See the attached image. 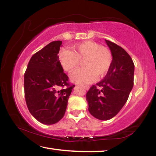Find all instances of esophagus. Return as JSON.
Instances as JSON below:
<instances>
[{
	"mask_svg": "<svg viewBox=\"0 0 156 156\" xmlns=\"http://www.w3.org/2000/svg\"><path fill=\"white\" fill-rule=\"evenodd\" d=\"M84 88H85L86 90H89V86H88V85L84 86Z\"/></svg>",
	"mask_w": 156,
	"mask_h": 156,
	"instance_id": "esophagus-1",
	"label": "esophagus"
}]
</instances>
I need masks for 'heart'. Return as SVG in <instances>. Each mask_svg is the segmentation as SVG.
Segmentation results:
<instances>
[{"label":"heart","instance_id":"heart-1","mask_svg":"<svg viewBox=\"0 0 156 156\" xmlns=\"http://www.w3.org/2000/svg\"><path fill=\"white\" fill-rule=\"evenodd\" d=\"M72 51L63 49L59 54V60L63 69L72 72L83 61L84 68L79 69L71 75L73 83L88 84L102 76L109 69L112 62V53L107 47L100 46L94 41H85L74 44Z\"/></svg>","mask_w":156,"mask_h":156}]
</instances>
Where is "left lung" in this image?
I'll list each match as a JSON object with an SVG mask.
<instances>
[{"instance_id":"1","label":"left lung","mask_w":156,"mask_h":156,"mask_svg":"<svg viewBox=\"0 0 156 156\" xmlns=\"http://www.w3.org/2000/svg\"><path fill=\"white\" fill-rule=\"evenodd\" d=\"M112 62L104 79L92 85L86 95L89 112L97 119L107 120L118 114L133 86L134 64L131 56L118 44L105 40Z\"/></svg>"}]
</instances>
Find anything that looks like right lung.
<instances>
[{
    "mask_svg": "<svg viewBox=\"0 0 156 156\" xmlns=\"http://www.w3.org/2000/svg\"><path fill=\"white\" fill-rule=\"evenodd\" d=\"M62 41H53L31 56L24 76L26 103L36 119L54 125L65 115L75 85L63 72L59 53Z\"/></svg>",
    "mask_w": 156,
    "mask_h": 156,
    "instance_id": "add662e5",
    "label": "right lung"
}]
</instances>
